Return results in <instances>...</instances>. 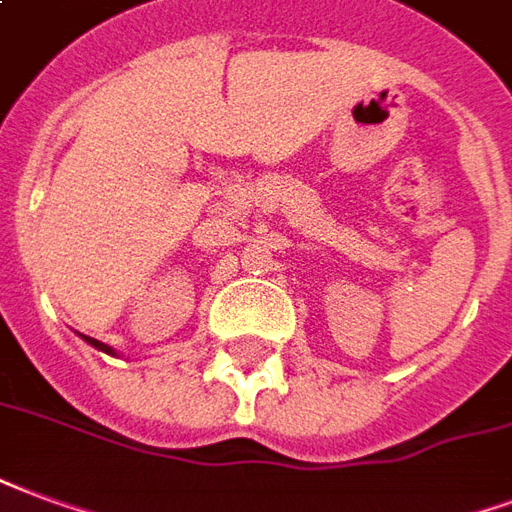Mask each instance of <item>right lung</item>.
<instances>
[{"instance_id": "add662e5", "label": "right lung", "mask_w": 512, "mask_h": 512, "mask_svg": "<svg viewBox=\"0 0 512 512\" xmlns=\"http://www.w3.org/2000/svg\"><path fill=\"white\" fill-rule=\"evenodd\" d=\"M83 339H86V342L92 344V347H97V350H102V352H108V355H113V350H111V347H108V344L97 342V339H92V336H83Z\"/></svg>"}]
</instances>
